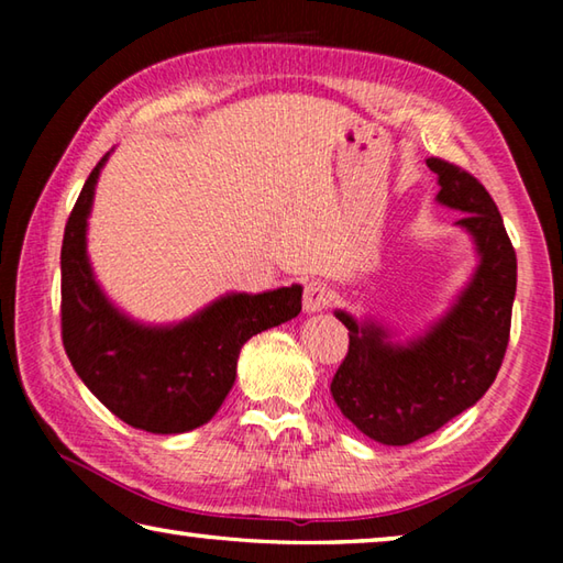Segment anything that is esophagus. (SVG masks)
<instances>
[{
  "instance_id": "obj_1",
  "label": "esophagus",
  "mask_w": 563,
  "mask_h": 563,
  "mask_svg": "<svg viewBox=\"0 0 563 563\" xmlns=\"http://www.w3.org/2000/svg\"><path fill=\"white\" fill-rule=\"evenodd\" d=\"M332 300V290L325 280H310L305 285L302 292V310L305 312H320L325 310Z\"/></svg>"
}]
</instances>
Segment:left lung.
<instances>
[{
    "label": "left lung",
    "mask_w": 563,
    "mask_h": 563,
    "mask_svg": "<svg viewBox=\"0 0 563 563\" xmlns=\"http://www.w3.org/2000/svg\"><path fill=\"white\" fill-rule=\"evenodd\" d=\"M437 174V201L464 216L479 265L446 316L407 345H393L375 322L338 310L350 332L347 355L330 393L340 412L369 440L402 446L440 430L479 402L497 377L509 345L517 295V253L497 203L464 168L427 158Z\"/></svg>",
    "instance_id": "8db88e82"
}]
</instances>
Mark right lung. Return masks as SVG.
<instances>
[{"instance_id": "obj_1", "label": "right lung", "mask_w": 563, "mask_h": 563, "mask_svg": "<svg viewBox=\"0 0 563 563\" xmlns=\"http://www.w3.org/2000/svg\"><path fill=\"white\" fill-rule=\"evenodd\" d=\"M103 156L84 184L62 243V340L76 375L136 430L178 434L206 424L235 383L241 347L302 310V288L231 292L178 325L148 328L119 312L93 280L87 218Z\"/></svg>"}]
</instances>
